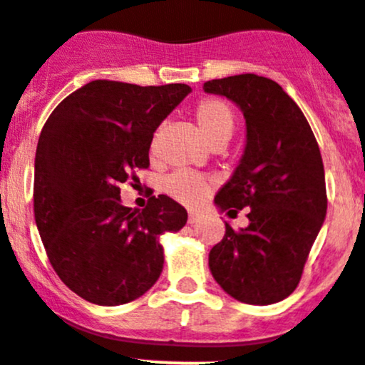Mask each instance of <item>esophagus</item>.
I'll use <instances>...</instances> for the list:
<instances>
[{
    "label": "esophagus",
    "mask_w": 365,
    "mask_h": 365,
    "mask_svg": "<svg viewBox=\"0 0 365 365\" xmlns=\"http://www.w3.org/2000/svg\"><path fill=\"white\" fill-rule=\"evenodd\" d=\"M200 220H202L200 212H190V216H187V222L190 223H197L200 222Z\"/></svg>",
    "instance_id": "1"
}]
</instances>
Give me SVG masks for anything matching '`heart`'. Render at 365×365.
Instances as JSON below:
<instances>
[{"instance_id":"b5f03b06","label":"heart","mask_w":365,"mask_h":365,"mask_svg":"<svg viewBox=\"0 0 365 365\" xmlns=\"http://www.w3.org/2000/svg\"><path fill=\"white\" fill-rule=\"evenodd\" d=\"M193 118L205 142L211 147L225 145L236 128V113L232 106L218 97H205L193 108ZM158 135L153 138L150 149H156ZM212 186L205 178L193 172H175L165 181V191L175 200L186 205H200L211 193Z\"/></svg>"}]
</instances>
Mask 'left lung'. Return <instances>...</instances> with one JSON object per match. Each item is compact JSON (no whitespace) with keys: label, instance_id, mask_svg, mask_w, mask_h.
Listing matches in <instances>:
<instances>
[{"label":"left lung","instance_id":"left-lung-1","mask_svg":"<svg viewBox=\"0 0 365 365\" xmlns=\"http://www.w3.org/2000/svg\"><path fill=\"white\" fill-rule=\"evenodd\" d=\"M207 93L236 103L247 120V145L232 178L216 193L222 211L248 209V227L209 252V269L237 302L269 305L300 284L309 252L327 216L324 168L316 136L279 83L257 74L204 83Z\"/></svg>","mask_w":365,"mask_h":365}]
</instances>
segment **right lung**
Returning a JSON list of instances; mask_svg holds the SVG:
<instances>
[{
    "label": "right lung",
    "mask_w": 365,
    "mask_h": 365,
    "mask_svg": "<svg viewBox=\"0 0 365 365\" xmlns=\"http://www.w3.org/2000/svg\"><path fill=\"white\" fill-rule=\"evenodd\" d=\"M190 92L182 83L96 79L65 97L42 128L35 223L56 275L90 304L115 307L147 293L163 272L160 236L186 225V209L167 195L142 211L122 205L118 184L149 167L154 131Z\"/></svg>",
    "instance_id": "add662e5"
}]
</instances>
